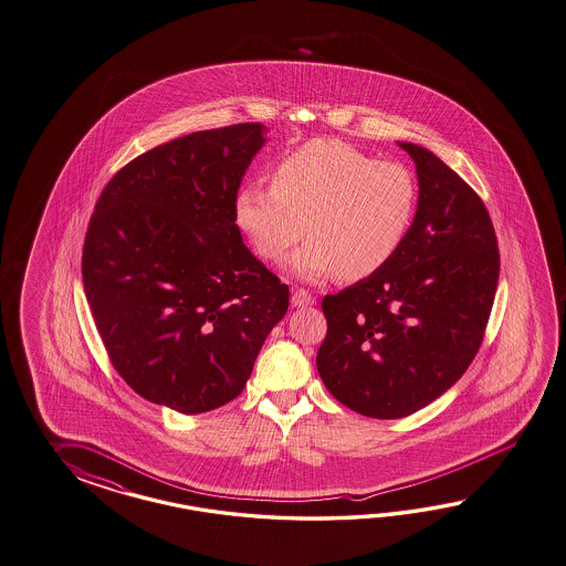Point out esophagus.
<instances>
[{"label": "esophagus", "instance_id": "34e87169", "mask_svg": "<svg viewBox=\"0 0 566 566\" xmlns=\"http://www.w3.org/2000/svg\"><path fill=\"white\" fill-rule=\"evenodd\" d=\"M292 306L294 308H303V306H311V304H315V298L308 294V292H304V290H296L294 294H292Z\"/></svg>", "mask_w": 566, "mask_h": 566}]
</instances>
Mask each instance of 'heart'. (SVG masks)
I'll use <instances>...</instances> for the list:
<instances>
[{
	"label": "heart",
	"instance_id": "b5f03b06",
	"mask_svg": "<svg viewBox=\"0 0 566 566\" xmlns=\"http://www.w3.org/2000/svg\"><path fill=\"white\" fill-rule=\"evenodd\" d=\"M419 188L399 161H378L352 145L315 138L286 153L272 186L248 181L234 193L239 231L265 262L290 260L294 276L361 280L390 262L413 227Z\"/></svg>",
	"mask_w": 566,
	"mask_h": 566
}]
</instances>
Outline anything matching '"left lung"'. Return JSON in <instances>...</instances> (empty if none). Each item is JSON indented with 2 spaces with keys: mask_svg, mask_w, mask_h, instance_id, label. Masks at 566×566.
<instances>
[{
  "mask_svg": "<svg viewBox=\"0 0 566 566\" xmlns=\"http://www.w3.org/2000/svg\"><path fill=\"white\" fill-rule=\"evenodd\" d=\"M413 159L419 202L399 253L373 276L323 298V385L352 411L399 419L441 397L483 344L499 249L483 200L438 155Z\"/></svg>",
  "mask_w": 566,
  "mask_h": 566,
  "instance_id": "8db88e82",
  "label": "left lung"
}]
</instances>
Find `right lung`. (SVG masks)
Segmentation results:
<instances>
[{
	"label": "right lung",
	"instance_id": "obj_1",
	"mask_svg": "<svg viewBox=\"0 0 566 566\" xmlns=\"http://www.w3.org/2000/svg\"><path fill=\"white\" fill-rule=\"evenodd\" d=\"M260 123L200 130L138 155L104 188L83 289L114 368L184 415L241 395L290 290L243 243L234 193L265 145Z\"/></svg>",
	"mask_w": 566,
	"mask_h": 566
}]
</instances>
